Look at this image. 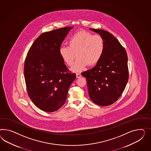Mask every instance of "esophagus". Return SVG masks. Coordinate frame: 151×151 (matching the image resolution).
<instances>
[{"label":"esophagus","mask_w":151,"mask_h":151,"mask_svg":"<svg viewBox=\"0 0 151 151\" xmlns=\"http://www.w3.org/2000/svg\"><path fill=\"white\" fill-rule=\"evenodd\" d=\"M81 75L80 73H76V78H80L81 77Z\"/></svg>","instance_id":"obj_1"}]
</instances>
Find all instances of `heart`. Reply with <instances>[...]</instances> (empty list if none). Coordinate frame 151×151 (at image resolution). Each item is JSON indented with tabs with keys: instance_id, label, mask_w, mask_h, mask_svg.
Listing matches in <instances>:
<instances>
[{
	"instance_id": "1",
	"label": "heart",
	"mask_w": 151,
	"mask_h": 151,
	"mask_svg": "<svg viewBox=\"0 0 151 151\" xmlns=\"http://www.w3.org/2000/svg\"><path fill=\"white\" fill-rule=\"evenodd\" d=\"M69 47H61L59 52L63 60L69 66L73 64L71 70L75 73L83 71L90 64H96L104 53L105 44L103 37L86 31L75 33L68 40Z\"/></svg>"
}]
</instances>
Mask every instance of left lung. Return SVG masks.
I'll list each match as a JSON object with an SVG mask.
<instances>
[{"mask_svg":"<svg viewBox=\"0 0 151 151\" xmlns=\"http://www.w3.org/2000/svg\"><path fill=\"white\" fill-rule=\"evenodd\" d=\"M90 29L103 37L105 48L96 66L82 75L86 78L91 101L100 106H108L118 99L127 85V55L125 49L110 33L99 29Z\"/></svg>","mask_w":151,"mask_h":151,"instance_id":"8db88e82","label":"left lung"}]
</instances>
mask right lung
<instances>
[{"label": "right lung", "mask_w": 151, "mask_h": 151, "mask_svg": "<svg viewBox=\"0 0 151 151\" xmlns=\"http://www.w3.org/2000/svg\"><path fill=\"white\" fill-rule=\"evenodd\" d=\"M73 27L41 34L29 49L24 61V76L29 97L46 112L55 111L66 100L68 90L76 78L60 56L61 43Z\"/></svg>", "instance_id": "right-lung-1"}]
</instances>
